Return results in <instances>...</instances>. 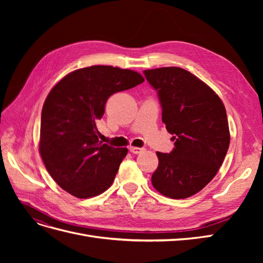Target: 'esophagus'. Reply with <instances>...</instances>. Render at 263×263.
Instances as JSON below:
<instances>
[{"label":"esophagus","mask_w":263,"mask_h":263,"mask_svg":"<svg viewBox=\"0 0 263 263\" xmlns=\"http://www.w3.org/2000/svg\"><path fill=\"white\" fill-rule=\"evenodd\" d=\"M129 151L135 155H138L140 153H144L145 149L144 148H138V147H129Z\"/></svg>","instance_id":"esophagus-1"}]
</instances>
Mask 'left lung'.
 <instances>
[{"mask_svg":"<svg viewBox=\"0 0 263 263\" xmlns=\"http://www.w3.org/2000/svg\"><path fill=\"white\" fill-rule=\"evenodd\" d=\"M144 74L157 91L162 122L174 141L170 154L157 153L151 182L170 198L190 197L209 184L226 157L230 136L225 106L209 85L182 68Z\"/></svg>","mask_w":263,"mask_h":263,"instance_id":"8db88e82","label":"left lung"}]
</instances>
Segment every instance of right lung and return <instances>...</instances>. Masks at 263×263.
Instances as JSON below:
<instances>
[{"label": "right lung", "instance_id": "obj_1", "mask_svg": "<svg viewBox=\"0 0 263 263\" xmlns=\"http://www.w3.org/2000/svg\"><path fill=\"white\" fill-rule=\"evenodd\" d=\"M142 82L132 70L92 66L73 71L52 87L42 110L39 151L61 189L87 198L112 185L128 150L103 144L97 121L110 95Z\"/></svg>", "mask_w": 263, "mask_h": 263}]
</instances>
